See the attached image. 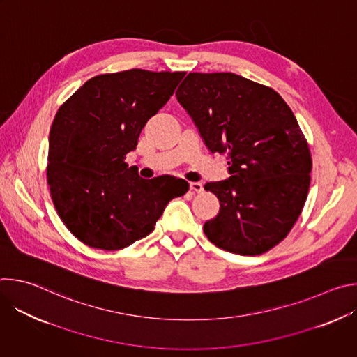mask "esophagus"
<instances>
[{
  "label": "esophagus",
  "mask_w": 357,
  "mask_h": 357,
  "mask_svg": "<svg viewBox=\"0 0 357 357\" xmlns=\"http://www.w3.org/2000/svg\"><path fill=\"white\" fill-rule=\"evenodd\" d=\"M189 186H190L192 190H195V192H197V193H200V192L203 190V185H202L200 182H190Z\"/></svg>",
  "instance_id": "34e87169"
}]
</instances>
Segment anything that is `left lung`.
<instances>
[{
  "instance_id": "left-lung-1",
  "label": "left lung",
  "mask_w": 357,
  "mask_h": 357,
  "mask_svg": "<svg viewBox=\"0 0 357 357\" xmlns=\"http://www.w3.org/2000/svg\"><path fill=\"white\" fill-rule=\"evenodd\" d=\"M176 98L206 148L230 165L229 178L205 185L220 209L203 231L241 256L268 251L295 225L311 183V152L294 113L271 87L229 72L189 73Z\"/></svg>"
}]
</instances>
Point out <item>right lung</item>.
<instances>
[{
	"mask_svg": "<svg viewBox=\"0 0 357 357\" xmlns=\"http://www.w3.org/2000/svg\"><path fill=\"white\" fill-rule=\"evenodd\" d=\"M185 72L131 69L87 80L58 110L49 132L47 183L65 226L93 248L120 250L144 238L189 183L144 179L124 161L146 121Z\"/></svg>",
	"mask_w": 357,
	"mask_h": 357,
	"instance_id": "1",
	"label": "right lung"
}]
</instances>
